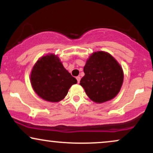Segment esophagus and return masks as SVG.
Listing matches in <instances>:
<instances>
[{
	"mask_svg": "<svg viewBox=\"0 0 153 153\" xmlns=\"http://www.w3.org/2000/svg\"><path fill=\"white\" fill-rule=\"evenodd\" d=\"M76 79H77V81H78V82L79 83V82H80V76L76 77Z\"/></svg>",
	"mask_w": 153,
	"mask_h": 153,
	"instance_id": "34e87169",
	"label": "esophagus"
}]
</instances>
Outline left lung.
I'll use <instances>...</instances> for the list:
<instances>
[{
    "mask_svg": "<svg viewBox=\"0 0 153 153\" xmlns=\"http://www.w3.org/2000/svg\"><path fill=\"white\" fill-rule=\"evenodd\" d=\"M85 75L80 85L90 99L96 103L111 100L120 91L124 73L122 67L107 52H94L87 59L83 68Z\"/></svg>",
    "mask_w": 153,
    "mask_h": 153,
    "instance_id": "left-lung-1",
    "label": "left lung"
}]
</instances>
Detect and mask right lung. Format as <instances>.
I'll return each instance as SVG.
<instances>
[{
    "label": "right lung",
    "mask_w": 153,
    "mask_h": 153,
    "mask_svg": "<svg viewBox=\"0 0 153 153\" xmlns=\"http://www.w3.org/2000/svg\"><path fill=\"white\" fill-rule=\"evenodd\" d=\"M75 83L76 79L54 54L39 59L31 71V84L33 89L39 97L50 102L62 100L72 85Z\"/></svg>",
    "instance_id": "add662e5"
}]
</instances>
